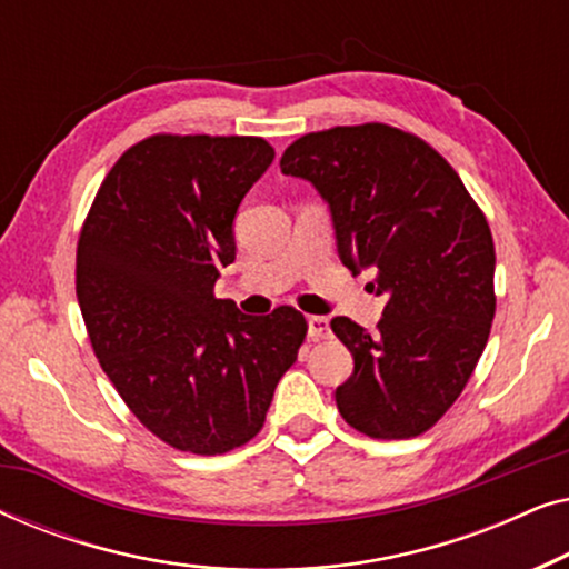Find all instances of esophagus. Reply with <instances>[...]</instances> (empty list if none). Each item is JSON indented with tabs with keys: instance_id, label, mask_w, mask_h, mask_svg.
<instances>
[{
	"instance_id": "1",
	"label": "esophagus",
	"mask_w": 569,
	"mask_h": 569,
	"mask_svg": "<svg viewBox=\"0 0 569 569\" xmlns=\"http://www.w3.org/2000/svg\"><path fill=\"white\" fill-rule=\"evenodd\" d=\"M331 333L329 329V318L323 316H308V337L318 341V339H326Z\"/></svg>"
}]
</instances>
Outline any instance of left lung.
Masks as SVG:
<instances>
[{
    "label": "left lung",
    "instance_id": "obj_1",
    "mask_svg": "<svg viewBox=\"0 0 569 569\" xmlns=\"http://www.w3.org/2000/svg\"><path fill=\"white\" fill-rule=\"evenodd\" d=\"M284 176L329 204L337 251L388 302L378 331L337 316L355 357L337 388L349 427L378 440L417 438L469 383L495 318L489 224L448 160L386 123L313 131L287 147Z\"/></svg>",
    "mask_w": 569,
    "mask_h": 569
}]
</instances>
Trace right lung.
Segmentation results:
<instances>
[{
    "instance_id": "add662e5",
    "label": "right lung",
    "mask_w": 569,
    "mask_h": 569,
    "mask_svg": "<svg viewBox=\"0 0 569 569\" xmlns=\"http://www.w3.org/2000/svg\"><path fill=\"white\" fill-rule=\"evenodd\" d=\"M274 150L261 137L154 134L100 183L77 243V300L100 368L134 417L186 453L256 438L308 323L217 300L240 201Z\"/></svg>"
}]
</instances>
